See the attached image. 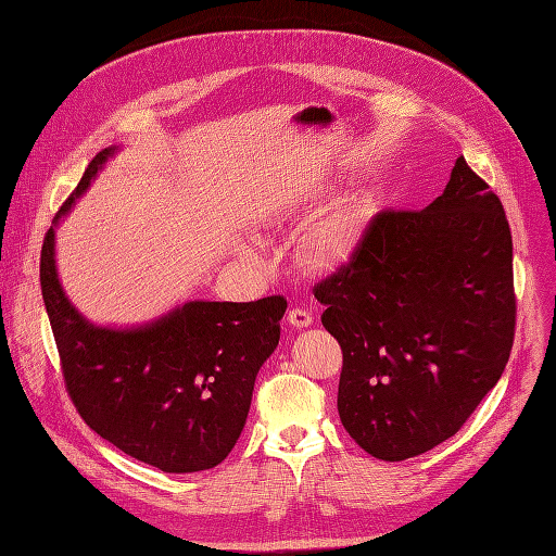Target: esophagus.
<instances>
[{"label":"esophagus","instance_id":"esophagus-1","mask_svg":"<svg viewBox=\"0 0 556 556\" xmlns=\"http://www.w3.org/2000/svg\"><path fill=\"white\" fill-rule=\"evenodd\" d=\"M287 321H290L296 329H305L313 324V315L303 308H292L290 313H287Z\"/></svg>","mask_w":556,"mask_h":556}]
</instances>
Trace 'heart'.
Listing matches in <instances>:
<instances>
[{"label": "heart", "instance_id": "heart-1", "mask_svg": "<svg viewBox=\"0 0 556 556\" xmlns=\"http://www.w3.org/2000/svg\"><path fill=\"white\" fill-rule=\"evenodd\" d=\"M358 239V220L354 214H340L321 223L308 237V257L317 266H338L350 257Z\"/></svg>", "mask_w": 556, "mask_h": 556}]
</instances>
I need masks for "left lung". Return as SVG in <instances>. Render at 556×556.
Masks as SVG:
<instances>
[{
	"mask_svg": "<svg viewBox=\"0 0 556 556\" xmlns=\"http://www.w3.org/2000/svg\"><path fill=\"white\" fill-rule=\"evenodd\" d=\"M313 294L342 350L344 430L387 463L434 448L467 424L513 350L502 200L460 156L430 206L372 216L350 262Z\"/></svg>",
	"mask_w": 556,
	"mask_h": 556,
	"instance_id": "obj_1",
	"label": "left lung"
}]
</instances>
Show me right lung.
<instances>
[{
	"label": "right lung",
	"mask_w": 556,
	"mask_h": 556,
	"mask_svg": "<svg viewBox=\"0 0 556 556\" xmlns=\"http://www.w3.org/2000/svg\"><path fill=\"white\" fill-rule=\"evenodd\" d=\"M110 154L93 156L60 214ZM41 292L68 397L96 434L169 473L225 460L251 409L255 377L280 340L285 296L188 301L140 329L93 327L56 278L52 227L41 248Z\"/></svg>",
	"instance_id": "1"
}]
</instances>
